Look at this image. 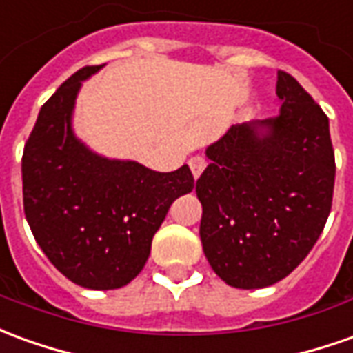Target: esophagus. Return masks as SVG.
<instances>
[{
  "label": "esophagus",
  "mask_w": 353,
  "mask_h": 353,
  "mask_svg": "<svg viewBox=\"0 0 353 353\" xmlns=\"http://www.w3.org/2000/svg\"><path fill=\"white\" fill-rule=\"evenodd\" d=\"M208 166V162H206V159L204 157H193V159H189V168H191V172H193L194 179L196 177H201V174L204 172V168Z\"/></svg>",
  "instance_id": "1"
}]
</instances>
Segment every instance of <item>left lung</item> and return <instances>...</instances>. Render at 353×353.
Masks as SVG:
<instances>
[{"label":"left lung","mask_w":353,"mask_h":353,"mask_svg":"<svg viewBox=\"0 0 353 353\" xmlns=\"http://www.w3.org/2000/svg\"><path fill=\"white\" fill-rule=\"evenodd\" d=\"M277 97V117L231 125L212 143L210 164L196 179L202 250L229 287L285 279L331 212L336 168L329 118L283 70Z\"/></svg>","instance_id":"obj_1"}]
</instances>
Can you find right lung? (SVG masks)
<instances>
[{"label": "right lung", "instance_id": "obj_1", "mask_svg": "<svg viewBox=\"0 0 353 353\" xmlns=\"http://www.w3.org/2000/svg\"><path fill=\"white\" fill-rule=\"evenodd\" d=\"M101 68L78 70L49 97L22 154L24 214L36 243L66 279L91 290L135 279L172 202L194 187L187 164L154 172L101 157L76 137V97Z\"/></svg>", "mask_w": 353, "mask_h": 353}]
</instances>
